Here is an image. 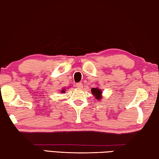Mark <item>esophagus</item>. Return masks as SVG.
Segmentation results:
<instances>
[{
  "label": "esophagus",
  "mask_w": 159,
  "mask_h": 159,
  "mask_svg": "<svg viewBox=\"0 0 159 159\" xmlns=\"http://www.w3.org/2000/svg\"><path fill=\"white\" fill-rule=\"evenodd\" d=\"M76 87L78 88V89H81L82 88H83V84H81V83H79V84H76Z\"/></svg>",
  "instance_id": "1"
}]
</instances>
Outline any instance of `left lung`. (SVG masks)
<instances>
[{
    "mask_svg": "<svg viewBox=\"0 0 159 159\" xmlns=\"http://www.w3.org/2000/svg\"><path fill=\"white\" fill-rule=\"evenodd\" d=\"M91 93L93 94V96L96 98V99H98V100H101L102 98V91L101 89H98V87L96 88H92L91 89Z\"/></svg>",
    "mask_w": 159,
    "mask_h": 159,
    "instance_id": "8db88e82",
    "label": "left lung"
}]
</instances>
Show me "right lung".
<instances>
[{"label": "right lung", "mask_w": 159, "mask_h": 159, "mask_svg": "<svg viewBox=\"0 0 159 159\" xmlns=\"http://www.w3.org/2000/svg\"><path fill=\"white\" fill-rule=\"evenodd\" d=\"M66 89H63L62 90H61V93H65L66 92Z\"/></svg>", "instance_id": "1"}]
</instances>
